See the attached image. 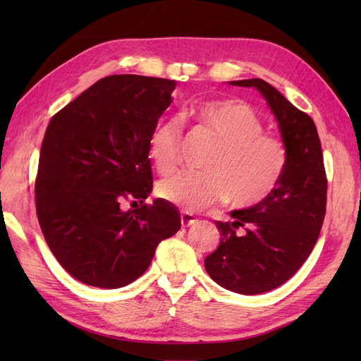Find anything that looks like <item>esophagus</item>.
Here are the masks:
<instances>
[{
	"label": "esophagus",
	"mask_w": 361,
	"mask_h": 361,
	"mask_svg": "<svg viewBox=\"0 0 361 361\" xmlns=\"http://www.w3.org/2000/svg\"><path fill=\"white\" fill-rule=\"evenodd\" d=\"M195 221H197V219H195L194 214H190L188 211L181 212V225L183 226H190L192 224H195Z\"/></svg>",
	"instance_id": "obj_1"
}]
</instances>
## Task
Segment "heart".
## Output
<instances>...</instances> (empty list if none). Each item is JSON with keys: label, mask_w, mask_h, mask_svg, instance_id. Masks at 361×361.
<instances>
[{"label": "heart", "mask_w": 361, "mask_h": 361, "mask_svg": "<svg viewBox=\"0 0 361 361\" xmlns=\"http://www.w3.org/2000/svg\"><path fill=\"white\" fill-rule=\"evenodd\" d=\"M186 116L208 130L219 145L206 161V172L183 171L161 180V198L186 211H202L228 200L255 206L270 197L286 172L288 152L273 133L264 132L256 110L240 99H212L192 106ZM183 126L166 119L152 130L149 155L161 173L180 163Z\"/></svg>", "instance_id": "heart-1"}]
</instances>
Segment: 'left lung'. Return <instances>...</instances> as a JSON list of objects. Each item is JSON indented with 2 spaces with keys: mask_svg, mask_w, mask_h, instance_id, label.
<instances>
[{
  "mask_svg": "<svg viewBox=\"0 0 361 361\" xmlns=\"http://www.w3.org/2000/svg\"><path fill=\"white\" fill-rule=\"evenodd\" d=\"M231 83L262 93L278 119L288 161L270 197L233 211V221H216L220 243L204 259V268L226 290L259 295L287 282L310 256L326 216L327 176L315 122L307 113L262 79Z\"/></svg>",
  "mask_w": 361,
  "mask_h": 361,
  "instance_id": "1",
  "label": "left lung"
}]
</instances>
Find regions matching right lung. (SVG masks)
I'll list each match as a JSON object with an SVG mask.
<instances>
[{
    "instance_id": "add662e5",
    "label": "right lung",
    "mask_w": 361,
    "mask_h": 361,
    "mask_svg": "<svg viewBox=\"0 0 361 361\" xmlns=\"http://www.w3.org/2000/svg\"><path fill=\"white\" fill-rule=\"evenodd\" d=\"M175 80L114 74L54 114L42 142L35 208L59 264L87 286L119 288L147 270L181 228L173 204L144 203L153 186L149 136ZM126 200L142 203L124 213ZM136 203V202H133Z\"/></svg>"
}]
</instances>
